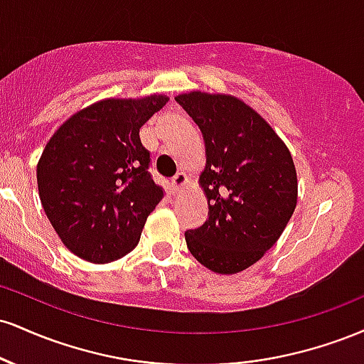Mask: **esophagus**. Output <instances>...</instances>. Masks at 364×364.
<instances>
[{
    "instance_id": "34e87169",
    "label": "esophagus",
    "mask_w": 364,
    "mask_h": 364,
    "mask_svg": "<svg viewBox=\"0 0 364 364\" xmlns=\"http://www.w3.org/2000/svg\"><path fill=\"white\" fill-rule=\"evenodd\" d=\"M171 183H173L174 191H176V193H179V191L185 190V188L188 186V183H190V181H188V176H186L185 173H178L176 176L173 178V181H171Z\"/></svg>"
}]
</instances>
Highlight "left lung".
<instances>
[{"label":"left lung","mask_w":364,"mask_h":364,"mask_svg":"<svg viewBox=\"0 0 364 364\" xmlns=\"http://www.w3.org/2000/svg\"><path fill=\"white\" fill-rule=\"evenodd\" d=\"M174 99L198 124L207 157L198 185L208 219L185 232L188 250L212 272H243L277 243L294 212V161L265 118L236 95L190 90Z\"/></svg>","instance_id":"left-lung-1"}]
</instances>
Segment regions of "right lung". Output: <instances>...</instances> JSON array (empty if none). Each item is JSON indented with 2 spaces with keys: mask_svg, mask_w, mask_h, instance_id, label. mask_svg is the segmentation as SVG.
<instances>
[{
  "mask_svg": "<svg viewBox=\"0 0 364 364\" xmlns=\"http://www.w3.org/2000/svg\"><path fill=\"white\" fill-rule=\"evenodd\" d=\"M169 101L164 94L107 97L70 116L37 162L49 223L70 252L109 263L139 245L162 188L149 174L140 128Z\"/></svg>",
  "mask_w": 364,
  "mask_h": 364,
  "instance_id": "obj_1",
  "label": "right lung"
}]
</instances>
